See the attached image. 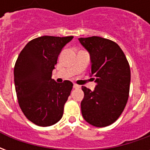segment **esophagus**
I'll list each match as a JSON object with an SVG mask.
<instances>
[{
	"instance_id": "esophagus-1",
	"label": "esophagus",
	"mask_w": 150,
	"mask_h": 150,
	"mask_svg": "<svg viewBox=\"0 0 150 150\" xmlns=\"http://www.w3.org/2000/svg\"><path fill=\"white\" fill-rule=\"evenodd\" d=\"M73 88H75V89H78V88H80V86L78 84H76V83H74V85H73Z\"/></svg>"
}]
</instances>
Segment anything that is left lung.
I'll list each match as a JSON object with an SVG mask.
<instances>
[{"instance_id":"left-lung-1","label":"left lung","mask_w":150,"mask_h":150,"mask_svg":"<svg viewBox=\"0 0 150 150\" xmlns=\"http://www.w3.org/2000/svg\"><path fill=\"white\" fill-rule=\"evenodd\" d=\"M91 56L94 91L82 87V115L90 125L106 127L121 115L129 99L131 72L123 50L113 41L92 36L79 38Z\"/></svg>"}]
</instances>
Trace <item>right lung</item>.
<instances>
[{
  "label": "right lung",
  "instance_id": "1",
  "mask_svg": "<svg viewBox=\"0 0 150 150\" xmlns=\"http://www.w3.org/2000/svg\"><path fill=\"white\" fill-rule=\"evenodd\" d=\"M73 38L42 36L31 40L18 55L14 66V83L18 104L29 120L47 127L60 120L73 83H56L52 71L59 54Z\"/></svg>",
  "mask_w": 150,
  "mask_h": 150
}]
</instances>
